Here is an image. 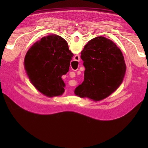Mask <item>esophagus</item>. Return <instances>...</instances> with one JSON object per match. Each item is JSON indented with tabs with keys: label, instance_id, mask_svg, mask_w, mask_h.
<instances>
[{
	"label": "esophagus",
	"instance_id": "esophagus-1",
	"mask_svg": "<svg viewBox=\"0 0 148 148\" xmlns=\"http://www.w3.org/2000/svg\"><path fill=\"white\" fill-rule=\"evenodd\" d=\"M79 59H80V57L79 55H76V56H75L74 57V59L76 60L77 61H79Z\"/></svg>",
	"mask_w": 148,
	"mask_h": 148
}]
</instances>
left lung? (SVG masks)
<instances>
[{"label":"left lung","mask_w":148,"mask_h":148,"mask_svg":"<svg viewBox=\"0 0 148 148\" xmlns=\"http://www.w3.org/2000/svg\"><path fill=\"white\" fill-rule=\"evenodd\" d=\"M81 59L86 70L84 81L75 89L76 95L101 101L122 83L126 71L124 57L110 40L98 36L89 40L81 52Z\"/></svg>","instance_id":"1"}]
</instances>
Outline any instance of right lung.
<instances>
[{
  "mask_svg": "<svg viewBox=\"0 0 148 148\" xmlns=\"http://www.w3.org/2000/svg\"><path fill=\"white\" fill-rule=\"evenodd\" d=\"M74 54L68 44L57 34L34 44L25 57V68L33 86L47 97L61 95L64 83L61 76L69 72Z\"/></svg>",
  "mask_w": 148,
  "mask_h": 148,
  "instance_id": "1",
  "label": "right lung"
}]
</instances>
